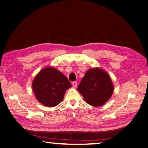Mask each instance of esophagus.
Returning a JSON list of instances; mask_svg holds the SVG:
<instances>
[{
    "mask_svg": "<svg viewBox=\"0 0 148 148\" xmlns=\"http://www.w3.org/2000/svg\"><path fill=\"white\" fill-rule=\"evenodd\" d=\"M72 84H73V85L74 87H75V86H77V82H73L72 83Z\"/></svg>",
    "mask_w": 148,
    "mask_h": 148,
    "instance_id": "esophagus-1",
    "label": "esophagus"
}]
</instances>
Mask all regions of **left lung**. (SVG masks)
Masks as SVG:
<instances>
[{"mask_svg": "<svg viewBox=\"0 0 148 148\" xmlns=\"http://www.w3.org/2000/svg\"><path fill=\"white\" fill-rule=\"evenodd\" d=\"M77 89L88 104L98 107L111 98L114 86L109 74L104 70L95 68L87 71Z\"/></svg>", "mask_w": 148, "mask_h": 148, "instance_id": "left-lung-1", "label": "left lung"}]
</instances>
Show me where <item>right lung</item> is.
Returning <instances> with one entry per match:
<instances>
[{"mask_svg":"<svg viewBox=\"0 0 148 148\" xmlns=\"http://www.w3.org/2000/svg\"><path fill=\"white\" fill-rule=\"evenodd\" d=\"M32 86L36 99L47 107L58 105L71 84L66 77L53 67H46L35 77Z\"/></svg>","mask_w":148,"mask_h":148,"instance_id":"right-lung-1","label":"right lung"}]
</instances>
